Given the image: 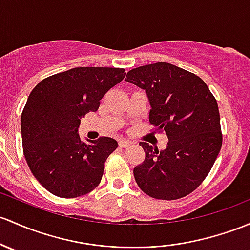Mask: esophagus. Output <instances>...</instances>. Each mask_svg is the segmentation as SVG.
Wrapping results in <instances>:
<instances>
[{"instance_id": "34e87169", "label": "esophagus", "mask_w": 250, "mask_h": 250, "mask_svg": "<svg viewBox=\"0 0 250 250\" xmlns=\"http://www.w3.org/2000/svg\"><path fill=\"white\" fill-rule=\"evenodd\" d=\"M118 146L122 147V148H125V147H129L130 146V143L127 140H120L118 141Z\"/></svg>"}]
</instances>
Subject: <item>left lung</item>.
I'll use <instances>...</instances> for the list:
<instances>
[{"label":"left lung","instance_id":"1","mask_svg":"<svg viewBox=\"0 0 250 250\" xmlns=\"http://www.w3.org/2000/svg\"><path fill=\"white\" fill-rule=\"evenodd\" d=\"M125 81L146 92L149 123L169 140L162 151L140 143L145 159L133 170L136 183L162 200L188 195L208 175L222 147L213 94L198 75L167 62L134 68Z\"/></svg>","mask_w":250,"mask_h":250}]
</instances>
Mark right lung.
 Here are the masks:
<instances>
[{
	"instance_id": "obj_1",
	"label": "right lung",
	"mask_w": 250,
	"mask_h": 250,
	"mask_svg": "<svg viewBox=\"0 0 250 250\" xmlns=\"http://www.w3.org/2000/svg\"><path fill=\"white\" fill-rule=\"evenodd\" d=\"M125 77L123 68L78 67L44 79L30 93L21 115L23 154L31 172L51 194L77 198L99 185L117 141L83 143L79 125Z\"/></svg>"
}]
</instances>
